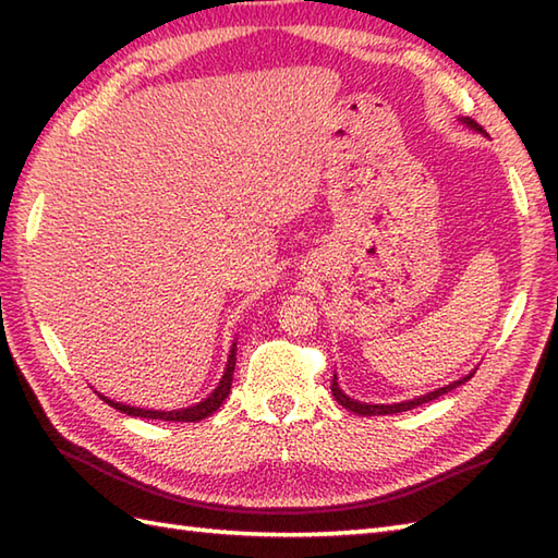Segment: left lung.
I'll return each mask as SVG.
<instances>
[{"mask_svg": "<svg viewBox=\"0 0 558 558\" xmlns=\"http://www.w3.org/2000/svg\"><path fill=\"white\" fill-rule=\"evenodd\" d=\"M462 122H465V124H468V126H472V129H477V132H482V126H480L477 122H472V120H462ZM468 378H472V374H470V376H465V378H460V381H456V384L446 386V388H438V390H434V393H426V396H422V398H414V400H408V402H396V405H369V402H357V400H352V398H348V396L342 393V390L338 388V384H336V376H333V386H330V390H333L336 400H338L340 405L345 408V410H350V412H357V414H362V417H374V414H393V412H405V410H412V408H417V405H424V402H429V400H434V398H438V396L448 393V390L458 388L460 384H465Z\"/></svg>", "mask_w": 558, "mask_h": 558, "instance_id": "left-lung-1", "label": "left lung"}]
</instances>
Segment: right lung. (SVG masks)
<instances>
[{
    "label": "right lung",
    "mask_w": 558,
    "mask_h": 558,
    "mask_svg": "<svg viewBox=\"0 0 558 558\" xmlns=\"http://www.w3.org/2000/svg\"><path fill=\"white\" fill-rule=\"evenodd\" d=\"M234 352H236V345H232L230 350V360H228V369H225L222 378H220V386L213 390V393L204 400L198 402V405H192L186 410H172V412H158V410H144V408H132V405H122V402H114V400H108L102 398L108 405H112L114 410H120L124 414H132V417H144V420H165V422H198V420H206L210 417L213 412H216L222 400L230 396V386H232V374H234Z\"/></svg>",
    "instance_id": "right-lung-1"
}]
</instances>
